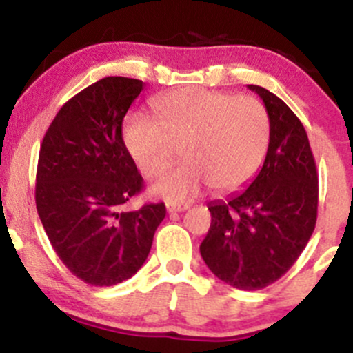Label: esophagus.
I'll list each match as a JSON object with an SVG mask.
<instances>
[{
	"instance_id": "esophagus-1",
	"label": "esophagus",
	"mask_w": 353,
	"mask_h": 353,
	"mask_svg": "<svg viewBox=\"0 0 353 353\" xmlns=\"http://www.w3.org/2000/svg\"><path fill=\"white\" fill-rule=\"evenodd\" d=\"M188 210V205H181V203H167V212L169 213H179Z\"/></svg>"
}]
</instances>
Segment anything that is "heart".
I'll list each match as a JSON object with an SVG mask.
<instances>
[{
	"label": "heart",
	"mask_w": 353,
	"mask_h": 353,
	"mask_svg": "<svg viewBox=\"0 0 353 353\" xmlns=\"http://www.w3.org/2000/svg\"><path fill=\"white\" fill-rule=\"evenodd\" d=\"M157 119L130 116L123 138L143 176L162 174L183 150L188 162L152 184V194L188 201L205 184L229 193L251 183L272 138L265 104L248 95L188 87L152 102Z\"/></svg>",
	"instance_id": "1"
}]
</instances>
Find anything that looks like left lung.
<instances>
[{
  "instance_id": "1",
  "label": "left lung",
  "mask_w": 353,
  "mask_h": 353,
  "mask_svg": "<svg viewBox=\"0 0 353 353\" xmlns=\"http://www.w3.org/2000/svg\"><path fill=\"white\" fill-rule=\"evenodd\" d=\"M272 121L268 154L248 190L208 205L212 225L199 245L215 276L259 290L290 270L318 219V170L307 133L282 99L249 85Z\"/></svg>"
}]
</instances>
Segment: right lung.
I'll list each match as a JSON object with an SVG mask.
<instances>
[{"mask_svg": "<svg viewBox=\"0 0 353 353\" xmlns=\"http://www.w3.org/2000/svg\"><path fill=\"white\" fill-rule=\"evenodd\" d=\"M141 80L105 77L59 109L39 152L35 205L52 249L88 285L110 287L143 266L165 205L121 206L143 190L123 140Z\"/></svg>", "mask_w": 353, "mask_h": 353, "instance_id": "1", "label": "right lung"}]
</instances>
